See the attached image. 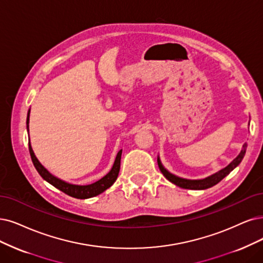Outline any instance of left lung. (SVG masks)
Returning <instances> with one entry per match:
<instances>
[{"instance_id": "left-lung-1", "label": "left lung", "mask_w": 263, "mask_h": 263, "mask_svg": "<svg viewBox=\"0 0 263 263\" xmlns=\"http://www.w3.org/2000/svg\"><path fill=\"white\" fill-rule=\"evenodd\" d=\"M246 148H247V144L245 143L244 145H242V149L238 154V156L230 164H228L226 168H223L222 170L211 174V176H209L205 179H200V180L183 179L178 176H174V174L169 172L166 168L162 166L159 156L157 157V162H158V167H159L161 173L164 176V178L169 180L171 183L176 184L177 186H180L182 189H187V190H206V189L212 187L213 185H216V184H218L222 179H224L231 171H233L238 166L240 161L242 160V158H244V156H245Z\"/></svg>"}]
</instances>
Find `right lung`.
Masks as SVG:
<instances>
[{"label": "right lung", "instance_id": "right-lung-1", "mask_svg": "<svg viewBox=\"0 0 263 263\" xmlns=\"http://www.w3.org/2000/svg\"><path fill=\"white\" fill-rule=\"evenodd\" d=\"M29 117H30V109L28 110V114H27V131L28 132H29ZM29 152H30V156H31L32 162L34 164L36 171L46 182L52 184L54 187L64 192L65 194H67V195L78 198V199H86V198L97 196L112 185L115 181L117 180V178H118L119 170H120L121 154H122V149H120L118 152V154H117L115 162L112 164L110 171L107 173L106 176H104L102 179H100L99 181H96L92 184H87V185H77V184H71V183H68L66 181L58 179L57 177L53 176L51 172H48V170L42 166L41 162L37 160V158L35 157V155L32 151L30 139H29Z\"/></svg>", "mask_w": 263, "mask_h": 263}]
</instances>
